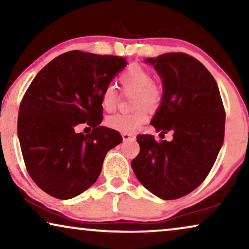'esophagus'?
<instances>
[{"mask_svg":"<svg viewBox=\"0 0 249 249\" xmlns=\"http://www.w3.org/2000/svg\"><path fill=\"white\" fill-rule=\"evenodd\" d=\"M122 138H124V141H131V139H135V135L134 134H129V132H124L122 134Z\"/></svg>","mask_w":249,"mask_h":249,"instance_id":"esophagus-1","label":"esophagus"}]
</instances>
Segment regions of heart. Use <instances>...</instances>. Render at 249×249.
<instances>
[{
  "instance_id": "b5f03b06",
  "label": "heart",
  "mask_w": 249,
  "mask_h": 249,
  "mask_svg": "<svg viewBox=\"0 0 249 249\" xmlns=\"http://www.w3.org/2000/svg\"><path fill=\"white\" fill-rule=\"evenodd\" d=\"M121 89L124 94L131 95V107L135 108L129 113L114 114L107 119V125L121 132L138 130L148 120L146 107L155 108L161 104L163 89L153 81V74L147 68L131 64L119 77ZM102 107L107 112L114 111L119 103V95L113 87L104 89L101 98Z\"/></svg>"
}]
</instances>
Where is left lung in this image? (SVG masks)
<instances>
[{
  "mask_svg": "<svg viewBox=\"0 0 249 249\" xmlns=\"http://www.w3.org/2000/svg\"><path fill=\"white\" fill-rule=\"evenodd\" d=\"M146 62L154 66L164 89L151 124L162 134L172 131L173 139L158 142L152 135H138L141 151L131 166L149 192L177 199L210 173L223 144L226 112L215 79L195 57L165 53Z\"/></svg>",
  "mask_w": 249,
  "mask_h": 249,
  "instance_id": "8db88e82",
  "label": "left lung"
}]
</instances>
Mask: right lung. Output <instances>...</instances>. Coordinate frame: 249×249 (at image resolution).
I'll use <instances>...</instances> for the list:
<instances>
[{"mask_svg":"<svg viewBox=\"0 0 249 249\" xmlns=\"http://www.w3.org/2000/svg\"><path fill=\"white\" fill-rule=\"evenodd\" d=\"M127 66L121 56L70 51L47 63L34 78L19 107L18 137L26 169L40 189L59 199L89 188L107 153L122 141L100 125L101 98ZM93 128L77 134L78 124Z\"/></svg>","mask_w":249,"mask_h":249,"instance_id":"add662e5","label":"right lung"}]
</instances>
